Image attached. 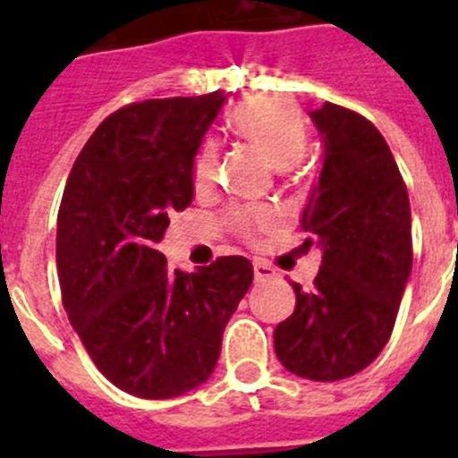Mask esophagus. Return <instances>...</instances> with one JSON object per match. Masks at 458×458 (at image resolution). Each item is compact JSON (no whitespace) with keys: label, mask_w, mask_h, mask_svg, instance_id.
Segmentation results:
<instances>
[{"label":"esophagus","mask_w":458,"mask_h":458,"mask_svg":"<svg viewBox=\"0 0 458 458\" xmlns=\"http://www.w3.org/2000/svg\"><path fill=\"white\" fill-rule=\"evenodd\" d=\"M275 268H270L266 261H254V277L259 279V282H264V279H273L275 277Z\"/></svg>","instance_id":"1"}]
</instances>
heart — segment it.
<instances>
[{"label":"heart","instance_id":"b5f03b06","mask_svg":"<svg viewBox=\"0 0 458 458\" xmlns=\"http://www.w3.org/2000/svg\"><path fill=\"white\" fill-rule=\"evenodd\" d=\"M232 128L241 140L266 156L275 169H286L302 156L307 147V125L301 112L291 103L273 96H259L238 105L232 112ZM217 174V147L206 141L197 151L192 165V179L197 188H208ZM233 225L242 233L254 229H273L277 213L273 208H248L233 213Z\"/></svg>","mask_w":458,"mask_h":458}]
</instances>
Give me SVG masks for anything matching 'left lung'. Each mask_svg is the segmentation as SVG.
Instances as JSON below:
<instances>
[{
	"instance_id": "8db88e82",
	"label": "left lung",
	"mask_w": 458,
	"mask_h": 458,
	"mask_svg": "<svg viewBox=\"0 0 458 458\" xmlns=\"http://www.w3.org/2000/svg\"><path fill=\"white\" fill-rule=\"evenodd\" d=\"M310 116L323 157L301 225L323 259L311 289L291 282L295 310L275 327V353L291 374L326 383L365 369L390 339L412 268L411 204L374 123L333 103Z\"/></svg>"
}]
</instances>
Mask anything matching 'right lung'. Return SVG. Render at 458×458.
Segmentation results:
<instances>
[{
    "label": "right lung",
    "instance_id": "add662e5",
    "mask_svg": "<svg viewBox=\"0 0 458 458\" xmlns=\"http://www.w3.org/2000/svg\"><path fill=\"white\" fill-rule=\"evenodd\" d=\"M222 91L128 105L96 128L56 217L68 321L116 387L172 399L210 378L222 333L252 284L245 257L169 270L157 242L194 197L192 165Z\"/></svg>",
    "mask_w": 458,
    "mask_h": 458
}]
</instances>
